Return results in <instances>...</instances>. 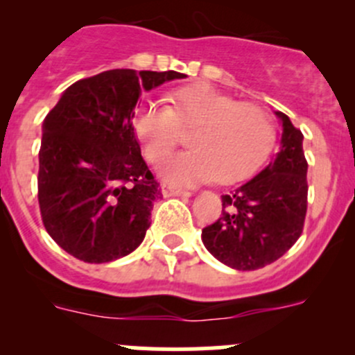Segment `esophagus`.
Instances as JSON below:
<instances>
[{
    "label": "esophagus",
    "instance_id": "esophagus-1",
    "mask_svg": "<svg viewBox=\"0 0 355 355\" xmlns=\"http://www.w3.org/2000/svg\"><path fill=\"white\" fill-rule=\"evenodd\" d=\"M161 192H163L164 198H173V196L189 198V196H191V192L182 191V189H177V187H173V185H168V184H163V187H161Z\"/></svg>",
    "mask_w": 355,
    "mask_h": 355
}]
</instances>
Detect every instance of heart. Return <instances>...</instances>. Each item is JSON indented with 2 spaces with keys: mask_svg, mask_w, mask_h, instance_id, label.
Instances as JSON below:
<instances>
[{
  "mask_svg": "<svg viewBox=\"0 0 355 355\" xmlns=\"http://www.w3.org/2000/svg\"><path fill=\"white\" fill-rule=\"evenodd\" d=\"M135 134L146 159L159 164L180 144V130L189 135L191 151L171 157L161 168L164 178L189 185L216 180L235 184L261 166L277 137L271 114L254 103L206 87L178 89L171 106L149 103L135 114Z\"/></svg>",
  "mask_w": 355,
  "mask_h": 355,
  "instance_id": "b5f03b06",
  "label": "heart"
}]
</instances>
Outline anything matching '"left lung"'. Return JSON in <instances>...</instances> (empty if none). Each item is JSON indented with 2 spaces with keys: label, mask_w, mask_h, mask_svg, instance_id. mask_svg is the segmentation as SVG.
I'll use <instances>...</instances> for the list:
<instances>
[{
  "label": "left lung",
  "mask_w": 355,
  "mask_h": 355,
  "mask_svg": "<svg viewBox=\"0 0 355 355\" xmlns=\"http://www.w3.org/2000/svg\"><path fill=\"white\" fill-rule=\"evenodd\" d=\"M280 151L261 173L221 196L223 211L202 228L206 249L227 266L250 271L275 263L297 242L307 211L302 132L282 111Z\"/></svg>",
  "instance_id": "8db88e82"
}]
</instances>
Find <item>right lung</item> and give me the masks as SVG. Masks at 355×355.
Here are the masks:
<instances>
[{
	"mask_svg": "<svg viewBox=\"0 0 355 355\" xmlns=\"http://www.w3.org/2000/svg\"><path fill=\"white\" fill-rule=\"evenodd\" d=\"M178 71H103L75 82L46 114L39 149L42 223L84 263L135 250L151 225L161 189L149 171L132 118L142 91L184 78Z\"/></svg>",
	"mask_w": 355,
	"mask_h": 355,
	"instance_id": "right-lung-1",
	"label": "right lung"
}]
</instances>
